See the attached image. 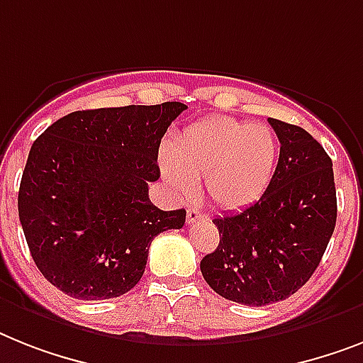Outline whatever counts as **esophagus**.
<instances>
[{"label":"esophagus","mask_w":363,"mask_h":363,"mask_svg":"<svg viewBox=\"0 0 363 363\" xmlns=\"http://www.w3.org/2000/svg\"><path fill=\"white\" fill-rule=\"evenodd\" d=\"M209 215L202 209L196 208H189L187 209V224H194V223H203V220H208Z\"/></svg>","instance_id":"1"}]
</instances>
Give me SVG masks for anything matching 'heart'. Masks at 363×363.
Listing matches in <instances>:
<instances>
[{
	"label": "heart",
	"instance_id": "obj_1",
	"mask_svg": "<svg viewBox=\"0 0 363 363\" xmlns=\"http://www.w3.org/2000/svg\"><path fill=\"white\" fill-rule=\"evenodd\" d=\"M278 163V140L271 128L230 116H209L179 135L176 146H163V178L189 196L206 178L215 203L228 209L256 202L271 184Z\"/></svg>",
	"mask_w": 363,
	"mask_h": 363
}]
</instances>
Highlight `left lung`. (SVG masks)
Listing matches in <instances>:
<instances>
[{"mask_svg": "<svg viewBox=\"0 0 363 363\" xmlns=\"http://www.w3.org/2000/svg\"><path fill=\"white\" fill-rule=\"evenodd\" d=\"M280 157L262 199L213 220L220 241L200 262L215 293L245 306L286 301L321 263L336 228L332 160L306 130L269 118Z\"/></svg>", "mask_w": 363, "mask_h": 363, "instance_id": "8db88e82", "label": "left lung"}]
</instances>
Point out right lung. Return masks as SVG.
<instances>
[{"mask_svg": "<svg viewBox=\"0 0 363 363\" xmlns=\"http://www.w3.org/2000/svg\"><path fill=\"white\" fill-rule=\"evenodd\" d=\"M179 101L76 111L33 143L18 215L38 271L62 293L106 301L143 277L150 242L185 224V209L148 199L157 152Z\"/></svg>", "mask_w": 363, "mask_h": 363, "instance_id": "1", "label": "right lung"}]
</instances>
